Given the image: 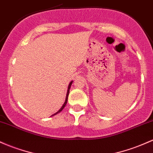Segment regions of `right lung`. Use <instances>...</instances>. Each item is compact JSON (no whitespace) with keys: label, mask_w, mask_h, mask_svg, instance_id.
<instances>
[{"label":"right lung","mask_w":153,"mask_h":153,"mask_svg":"<svg viewBox=\"0 0 153 153\" xmlns=\"http://www.w3.org/2000/svg\"><path fill=\"white\" fill-rule=\"evenodd\" d=\"M73 80H72V81L70 82V83H69V85H68V91H67V94H66V98H65V102H64L63 105H62V106L61 108H60L59 110L57 112H55L54 114H53V115H51V116H53V115H56V114L59 113V112H61L62 110L64 108H65V105H67V102H68V95H69V93H70V87H71V85H72V83H73Z\"/></svg>","instance_id":"add662e5"}]
</instances>
